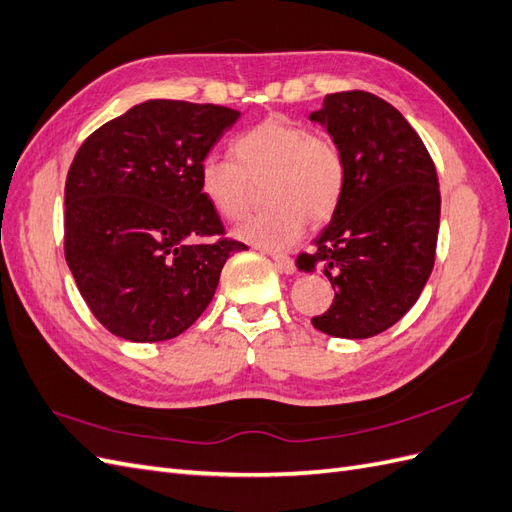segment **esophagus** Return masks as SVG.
Segmentation results:
<instances>
[{"label": "esophagus", "instance_id": "1", "mask_svg": "<svg viewBox=\"0 0 512 512\" xmlns=\"http://www.w3.org/2000/svg\"><path fill=\"white\" fill-rule=\"evenodd\" d=\"M268 255L274 259L276 268H279L281 272H285V274H294V272H296L294 259H291V257H287V255H283V253H274V251H268Z\"/></svg>", "mask_w": 512, "mask_h": 512}]
</instances>
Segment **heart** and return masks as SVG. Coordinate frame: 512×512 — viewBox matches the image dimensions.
<instances>
[{"mask_svg":"<svg viewBox=\"0 0 512 512\" xmlns=\"http://www.w3.org/2000/svg\"><path fill=\"white\" fill-rule=\"evenodd\" d=\"M203 188L229 216L251 210L259 186L274 193L309 221H324L343 191V160L328 139L302 126L270 118L233 143L231 158H210L201 169ZM274 206L246 218L244 236L266 248H285L302 229L300 214Z\"/></svg>","mask_w":512,"mask_h":512,"instance_id":"obj_1","label":"heart"}]
</instances>
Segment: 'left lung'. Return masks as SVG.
Wrapping results in <instances>:
<instances>
[{"label": "left lung", "mask_w": 512, "mask_h": 512, "mask_svg": "<svg viewBox=\"0 0 512 512\" xmlns=\"http://www.w3.org/2000/svg\"><path fill=\"white\" fill-rule=\"evenodd\" d=\"M343 160V191L330 223L298 255L321 268L334 300L311 324L337 339H369L412 309L425 289L440 231V184L416 130L386 100L339 92L309 115Z\"/></svg>", "instance_id": "obj_1"}]
</instances>
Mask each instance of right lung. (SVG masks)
Here are the masks:
<instances>
[{"instance_id":"add662e5","label":"right lung","mask_w":512,"mask_h":512,"mask_svg":"<svg viewBox=\"0 0 512 512\" xmlns=\"http://www.w3.org/2000/svg\"><path fill=\"white\" fill-rule=\"evenodd\" d=\"M240 111L145 100L83 141L66 178L64 253L83 300L115 337H178L244 251L203 188V160Z\"/></svg>"}]
</instances>
